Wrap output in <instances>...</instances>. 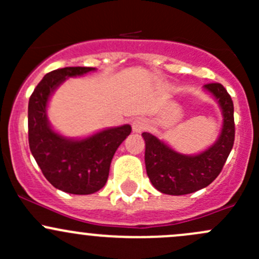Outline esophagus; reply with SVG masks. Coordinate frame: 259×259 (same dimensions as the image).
Listing matches in <instances>:
<instances>
[{"label": "esophagus", "instance_id": "esophagus-1", "mask_svg": "<svg viewBox=\"0 0 259 259\" xmlns=\"http://www.w3.org/2000/svg\"><path fill=\"white\" fill-rule=\"evenodd\" d=\"M132 126H133V132L142 133L144 132V130H146V127H148V121H146L145 119H143V117H137V119L133 121Z\"/></svg>", "mask_w": 259, "mask_h": 259}]
</instances>
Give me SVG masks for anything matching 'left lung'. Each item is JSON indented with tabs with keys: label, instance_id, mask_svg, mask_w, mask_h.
I'll list each match as a JSON object with an SVG mask.
<instances>
[{
	"label": "left lung",
	"instance_id": "left-lung-1",
	"mask_svg": "<svg viewBox=\"0 0 259 259\" xmlns=\"http://www.w3.org/2000/svg\"><path fill=\"white\" fill-rule=\"evenodd\" d=\"M204 88L215 96L224 116L221 137L211 148L199 155L187 156L171 150L153 134H142L146 174L151 184L164 194L184 195L208 187L219 176L233 148L236 125L231 95L219 82L207 83Z\"/></svg>",
	"mask_w": 259,
	"mask_h": 259
}]
</instances>
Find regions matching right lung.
<instances>
[{"mask_svg": "<svg viewBox=\"0 0 259 259\" xmlns=\"http://www.w3.org/2000/svg\"><path fill=\"white\" fill-rule=\"evenodd\" d=\"M94 67H64L49 72L28 100V145L45 178L57 189L71 194H93L105 185L113 156L132 133L130 125L104 130L83 140H69L52 132L46 105L52 91L66 77Z\"/></svg>", "mask_w": 259, "mask_h": 259, "instance_id": "1", "label": "right lung"}]
</instances>
